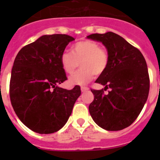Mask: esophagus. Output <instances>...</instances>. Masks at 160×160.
<instances>
[{
	"mask_svg": "<svg viewBox=\"0 0 160 160\" xmlns=\"http://www.w3.org/2000/svg\"><path fill=\"white\" fill-rule=\"evenodd\" d=\"M89 90L88 87H81L82 92H85V91H87V90Z\"/></svg>",
	"mask_w": 160,
	"mask_h": 160,
	"instance_id": "obj_1",
	"label": "esophagus"
}]
</instances>
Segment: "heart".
I'll list each match as a JSON object with an SVG mask.
<instances>
[{"instance_id":"obj_1","label":"heart","mask_w":160,"mask_h":160,"mask_svg":"<svg viewBox=\"0 0 160 160\" xmlns=\"http://www.w3.org/2000/svg\"><path fill=\"white\" fill-rule=\"evenodd\" d=\"M60 62L63 70L72 74L80 63L81 69L69 79L70 85H86L94 78V74L100 75L107 70L109 55L107 50L92 41L84 40L73 44L71 52L62 53Z\"/></svg>"}]
</instances>
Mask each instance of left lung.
Wrapping results in <instances>:
<instances>
[{
    "label": "left lung",
    "mask_w": 160,
    "mask_h": 160,
    "mask_svg": "<svg viewBox=\"0 0 160 160\" xmlns=\"http://www.w3.org/2000/svg\"><path fill=\"white\" fill-rule=\"evenodd\" d=\"M88 39L102 42L109 55L107 70L95 82L111 89L91 90L94 101L89 111L95 123L107 131H120L134 122L149 94L148 66L142 53L113 32L93 33Z\"/></svg>",
    "instance_id": "8db88e82"
}]
</instances>
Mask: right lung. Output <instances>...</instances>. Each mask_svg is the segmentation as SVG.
Here are the masks:
<instances>
[{"label": "right lung", "mask_w": 160, "mask_h": 160, "mask_svg": "<svg viewBox=\"0 0 160 160\" xmlns=\"http://www.w3.org/2000/svg\"><path fill=\"white\" fill-rule=\"evenodd\" d=\"M73 37L43 35L24 46L14 60L9 95L14 111L28 128L39 134H51L64 127L81 94L58 85L67 79L61 54Z\"/></svg>", "instance_id": "add662e5"}]
</instances>
